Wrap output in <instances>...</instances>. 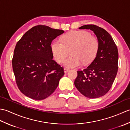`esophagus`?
<instances>
[{"mask_svg": "<svg viewBox=\"0 0 130 130\" xmlns=\"http://www.w3.org/2000/svg\"><path fill=\"white\" fill-rule=\"evenodd\" d=\"M63 70H64V72L66 73H67L68 71L69 70V69L68 68H65L64 69H63Z\"/></svg>", "mask_w": 130, "mask_h": 130, "instance_id": "esophagus-1", "label": "esophagus"}]
</instances>
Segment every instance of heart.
Returning a JSON list of instances; mask_svg holds the SVG:
<instances>
[{
    "mask_svg": "<svg viewBox=\"0 0 130 130\" xmlns=\"http://www.w3.org/2000/svg\"><path fill=\"white\" fill-rule=\"evenodd\" d=\"M61 41L56 40L51 44L54 59L58 63L63 61L70 51L71 56L63 62L67 68L78 67L83 62L88 64L94 59L99 48L96 37L86 31H73L64 35Z\"/></svg>",
    "mask_w": 130,
    "mask_h": 130,
    "instance_id": "b5f03b06",
    "label": "heart"
}]
</instances>
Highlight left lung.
I'll use <instances>...</instances> for the list:
<instances>
[{
  "mask_svg": "<svg viewBox=\"0 0 130 130\" xmlns=\"http://www.w3.org/2000/svg\"><path fill=\"white\" fill-rule=\"evenodd\" d=\"M79 29L92 30L99 41L96 57L88 67L77 71L78 76L74 84L86 97L96 98L108 92L118 71V52L111 35L103 28L94 24H87Z\"/></svg>",
  "mask_w": 130,
  "mask_h": 130,
  "instance_id": "left-lung-1",
  "label": "left lung"
}]
</instances>
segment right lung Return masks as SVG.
<instances>
[{
    "mask_svg": "<svg viewBox=\"0 0 130 130\" xmlns=\"http://www.w3.org/2000/svg\"><path fill=\"white\" fill-rule=\"evenodd\" d=\"M64 31L44 25L32 27L16 44L12 67L17 85L23 94L35 100L47 98L64 75L53 59L52 41Z\"/></svg>",
    "mask_w": 130,
    "mask_h": 130,
    "instance_id": "1",
    "label": "right lung"
}]
</instances>
